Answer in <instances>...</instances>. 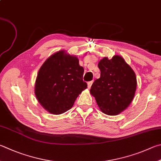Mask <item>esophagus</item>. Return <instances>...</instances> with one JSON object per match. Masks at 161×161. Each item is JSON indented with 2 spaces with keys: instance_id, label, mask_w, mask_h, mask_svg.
Masks as SVG:
<instances>
[{
  "instance_id": "1",
  "label": "esophagus",
  "mask_w": 161,
  "mask_h": 161,
  "mask_svg": "<svg viewBox=\"0 0 161 161\" xmlns=\"http://www.w3.org/2000/svg\"><path fill=\"white\" fill-rule=\"evenodd\" d=\"M92 84H93V81H89L88 83H87V85H88V88L89 89L91 88V86H92Z\"/></svg>"
}]
</instances>
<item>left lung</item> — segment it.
<instances>
[{
	"mask_svg": "<svg viewBox=\"0 0 161 161\" xmlns=\"http://www.w3.org/2000/svg\"><path fill=\"white\" fill-rule=\"evenodd\" d=\"M101 77L90 89L101 110L108 115H116L132 101L136 89V77L131 67L119 55L107 57L98 64Z\"/></svg>",
	"mask_w": 161,
	"mask_h": 161,
	"instance_id": "8db88e82",
	"label": "left lung"
}]
</instances>
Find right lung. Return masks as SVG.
<instances>
[{"label":"right lung","instance_id":"add662e5","mask_svg":"<svg viewBox=\"0 0 161 161\" xmlns=\"http://www.w3.org/2000/svg\"><path fill=\"white\" fill-rule=\"evenodd\" d=\"M84 68L75 55L60 51L51 55L39 69L35 95L43 108L60 115L71 108L78 96L87 88Z\"/></svg>","mask_w":161,"mask_h":161}]
</instances>
